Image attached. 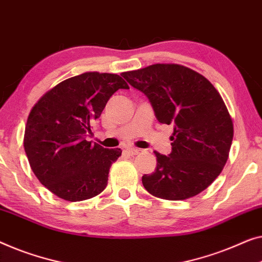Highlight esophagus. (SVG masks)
I'll return each mask as SVG.
<instances>
[{
	"mask_svg": "<svg viewBox=\"0 0 262 262\" xmlns=\"http://www.w3.org/2000/svg\"><path fill=\"white\" fill-rule=\"evenodd\" d=\"M140 151H142V150L136 149V147H130V149H127V152L130 154V155H132V156H134V155H138Z\"/></svg>",
	"mask_w": 262,
	"mask_h": 262,
	"instance_id": "obj_1",
	"label": "esophagus"
}]
</instances>
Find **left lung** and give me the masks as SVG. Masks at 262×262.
I'll list each match as a JSON object with an SVG mask.
<instances>
[{
  "label": "left lung",
  "mask_w": 262,
  "mask_h": 262,
  "mask_svg": "<svg viewBox=\"0 0 262 262\" xmlns=\"http://www.w3.org/2000/svg\"><path fill=\"white\" fill-rule=\"evenodd\" d=\"M145 94L159 123L173 125L171 154H158L144 188L159 199L180 201L207 189L228 159L234 128L228 110L203 75L175 63H156L122 74Z\"/></svg>",
  "instance_id": "1"
}]
</instances>
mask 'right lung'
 <instances>
[{"mask_svg": "<svg viewBox=\"0 0 262 262\" xmlns=\"http://www.w3.org/2000/svg\"><path fill=\"white\" fill-rule=\"evenodd\" d=\"M119 89L128 85L118 74L87 72L53 87L30 111L26 155L39 181L60 199L89 200L107 185L110 168L122 150L92 145L86 138Z\"/></svg>", "mask_w": 262, "mask_h": 262, "instance_id": "add662e5", "label": "right lung"}]
</instances>
